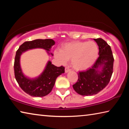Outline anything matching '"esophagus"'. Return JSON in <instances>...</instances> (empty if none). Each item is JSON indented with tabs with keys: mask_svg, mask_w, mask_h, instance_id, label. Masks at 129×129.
Wrapping results in <instances>:
<instances>
[{
	"mask_svg": "<svg viewBox=\"0 0 129 129\" xmlns=\"http://www.w3.org/2000/svg\"><path fill=\"white\" fill-rule=\"evenodd\" d=\"M71 70L68 67H66L65 68V73H68V72H70L71 71Z\"/></svg>",
	"mask_w": 129,
	"mask_h": 129,
	"instance_id": "esophagus-1",
	"label": "esophagus"
}]
</instances>
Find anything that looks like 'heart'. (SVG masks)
Returning <instances> with one entry per match:
<instances>
[{"mask_svg":"<svg viewBox=\"0 0 129 129\" xmlns=\"http://www.w3.org/2000/svg\"><path fill=\"white\" fill-rule=\"evenodd\" d=\"M99 48L94 41H74L65 43L54 52V57L63 64L71 59V65L76 71L89 69L97 60Z\"/></svg>","mask_w":129,"mask_h":129,"instance_id":"b5f03b06","label":"heart"}]
</instances>
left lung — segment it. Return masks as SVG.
<instances>
[{
    "label": "left lung",
    "mask_w": 129,
    "mask_h": 129,
    "mask_svg": "<svg viewBox=\"0 0 129 129\" xmlns=\"http://www.w3.org/2000/svg\"><path fill=\"white\" fill-rule=\"evenodd\" d=\"M99 48V57L91 68L78 73L77 82L73 85L82 95L96 94L108 85L113 71V57L110 47L102 39H93Z\"/></svg>",
    "instance_id": "obj_1"
}]
</instances>
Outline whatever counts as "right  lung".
Wrapping results in <instances>:
<instances>
[{"label": "right lung", "mask_w": 129, "mask_h": 129, "mask_svg": "<svg viewBox=\"0 0 129 129\" xmlns=\"http://www.w3.org/2000/svg\"><path fill=\"white\" fill-rule=\"evenodd\" d=\"M55 42L52 39H36L25 41L19 47L16 53L14 62L15 77L19 86L26 93L33 97H44L48 94L53 89L57 77L65 72L64 67H57L48 61L43 72L38 77L29 78L23 73L20 66V56L28 50L41 48L47 51L48 54Z\"/></svg>", "instance_id": "add662e5"}]
</instances>
